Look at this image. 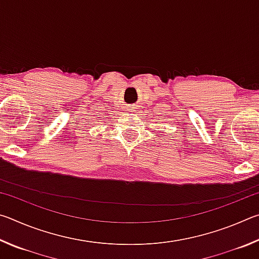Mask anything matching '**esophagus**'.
I'll use <instances>...</instances> for the list:
<instances>
[{"label":"esophagus","mask_w":259,"mask_h":259,"mask_svg":"<svg viewBox=\"0 0 259 259\" xmlns=\"http://www.w3.org/2000/svg\"><path fill=\"white\" fill-rule=\"evenodd\" d=\"M133 111H135V109H129V112H133Z\"/></svg>","instance_id":"34e87169"}]
</instances>
